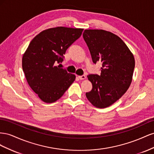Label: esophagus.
Masks as SVG:
<instances>
[{
    "label": "esophagus",
    "instance_id": "1",
    "mask_svg": "<svg viewBox=\"0 0 154 154\" xmlns=\"http://www.w3.org/2000/svg\"><path fill=\"white\" fill-rule=\"evenodd\" d=\"M78 77H79V79L80 80H83V79H86V76L84 75H83L78 76Z\"/></svg>",
    "mask_w": 154,
    "mask_h": 154
}]
</instances>
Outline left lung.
Wrapping results in <instances>:
<instances>
[{
	"mask_svg": "<svg viewBox=\"0 0 154 154\" xmlns=\"http://www.w3.org/2000/svg\"><path fill=\"white\" fill-rule=\"evenodd\" d=\"M83 38L94 64L103 63L100 75L90 74L92 90L86 96L94 106L104 108L123 95L130 86L135 68L133 54L116 35L103 29H85Z\"/></svg>",
	"mask_w": 154,
	"mask_h": 154,
	"instance_id": "left-lung-1",
	"label": "left lung"
}]
</instances>
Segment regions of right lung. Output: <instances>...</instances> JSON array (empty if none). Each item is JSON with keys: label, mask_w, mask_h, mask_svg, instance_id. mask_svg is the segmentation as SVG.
<instances>
[{"label": "right lung", "mask_w": 154, "mask_h": 154, "mask_svg": "<svg viewBox=\"0 0 154 154\" xmlns=\"http://www.w3.org/2000/svg\"><path fill=\"white\" fill-rule=\"evenodd\" d=\"M83 29L57 27L42 31L35 37L23 57L26 80L42 101L54 103L62 97L75 75L59 65L68 48L79 38Z\"/></svg>", "instance_id": "right-lung-1"}]
</instances>
